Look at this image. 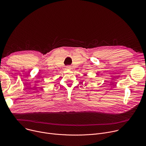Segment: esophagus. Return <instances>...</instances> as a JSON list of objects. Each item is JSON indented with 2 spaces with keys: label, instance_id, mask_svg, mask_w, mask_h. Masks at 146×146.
<instances>
[{
  "label": "esophagus",
  "instance_id": "esophagus-1",
  "mask_svg": "<svg viewBox=\"0 0 146 146\" xmlns=\"http://www.w3.org/2000/svg\"><path fill=\"white\" fill-rule=\"evenodd\" d=\"M66 69L67 70H70V69H71V66H67L66 67Z\"/></svg>",
  "mask_w": 146,
  "mask_h": 146
}]
</instances>
